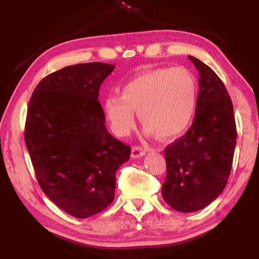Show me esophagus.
Instances as JSON below:
<instances>
[{
  "instance_id": "1",
  "label": "esophagus",
  "mask_w": 259,
  "mask_h": 259,
  "mask_svg": "<svg viewBox=\"0 0 259 259\" xmlns=\"http://www.w3.org/2000/svg\"><path fill=\"white\" fill-rule=\"evenodd\" d=\"M145 153H146L145 148L140 146H134L133 150H131V156H133L134 159H138V157L145 155Z\"/></svg>"
}]
</instances>
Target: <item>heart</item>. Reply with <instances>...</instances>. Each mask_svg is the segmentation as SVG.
I'll use <instances>...</instances> for the list:
<instances>
[{
  "instance_id": "1",
  "label": "heart",
  "mask_w": 259,
  "mask_h": 259,
  "mask_svg": "<svg viewBox=\"0 0 259 259\" xmlns=\"http://www.w3.org/2000/svg\"><path fill=\"white\" fill-rule=\"evenodd\" d=\"M198 106V85L184 67L159 68L139 74L121 88V96L103 102L114 134L126 136L136 123V112L146 136L174 139L190 128Z\"/></svg>"
}]
</instances>
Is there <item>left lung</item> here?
Returning a JSON list of instances; mask_svg holds the SVG:
<instances>
[{
	"instance_id": "obj_1",
	"label": "left lung",
	"mask_w": 259,
	"mask_h": 259,
	"mask_svg": "<svg viewBox=\"0 0 259 259\" xmlns=\"http://www.w3.org/2000/svg\"><path fill=\"white\" fill-rule=\"evenodd\" d=\"M199 71L195 117L182 138L165 147L162 198L181 212L198 211L218 198L230 177L236 126L224 83L211 68L188 56Z\"/></svg>"
}]
</instances>
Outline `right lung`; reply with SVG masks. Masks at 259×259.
<instances>
[{"instance_id":"right-lung-1","label":"right lung","mask_w":259,"mask_h":259,"mask_svg":"<svg viewBox=\"0 0 259 259\" xmlns=\"http://www.w3.org/2000/svg\"><path fill=\"white\" fill-rule=\"evenodd\" d=\"M114 65L77 64L46 76L27 109L25 143L46 195L65 212L87 218L114 200L115 174L130 146L108 133L98 100Z\"/></svg>"}]
</instances>
